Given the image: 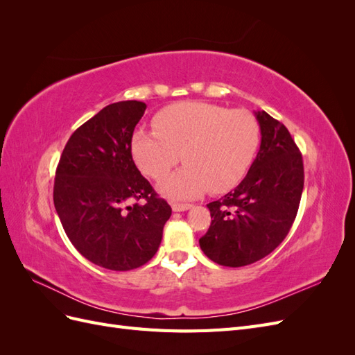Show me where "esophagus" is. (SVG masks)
<instances>
[{
	"instance_id": "esophagus-1",
	"label": "esophagus",
	"mask_w": 355,
	"mask_h": 355,
	"mask_svg": "<svg viewBox=\"0 0 355 355\" xmlns=\"http://www.w3.org/2000/svg\"><path fill=\"white\" fill-rule=\"evenodd\" d=\"M192 207V204H188V202H173L171 204V209H173V211H185V210H189Z\"/></svg>"
}]
</instances>
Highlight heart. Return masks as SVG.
<instances>
[{
  "label": "heart",
  "instance_id": "heart-1",
  "mask_svg": "<svg viewBox=\"0 0 355 355\" xmlns=\"http://www.w3.org/2000/svg\"><path fill=\"white\" fill-rule=\"evenodd\" d=\"M154 127L157 132H135L132 155L145 175L159 179L182 154L187 166L159 184L171 198L222 194L237 187L261 145V127L252 112L207 102L167 106L155 115Z\"/></svg>",
  "mask_w": 355,
  "mask_h": 355
}]
</instances>
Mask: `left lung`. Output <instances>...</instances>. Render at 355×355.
Here are the masks:
<instances>
[{
  "label": "left lung",
  "mask_w": 355,
  "mask_h": 355,
  "mask_svg": "<svg viewBox=\"0 0 355 355\" xmlns=\"http://www.w3.org/2000/svg\"><path fill=\"white\" fill-rule=\"evenodd\" d=\"M261 148L249 173L234 191L209 202L211 223L200 239L209 259L244 266L270 254L295 222L304 191V161L284 124L254 112Z\"/></svg>",
  "instance_id": "1"
}]
</instances>
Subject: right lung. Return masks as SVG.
<instances>
[{
  "label": "right lung",
  "instance_id": "right-lung-1",
  "mask_svg": "<svg viewBox=\"0 0 355 355\" xmlns=\"http://www.w3.org/2000/svg\"><path fill=\"white\" fill-rule=\"evenodd\" d=\"M145 110L137 101L105 106L72 133L56 170L53 201L69 241L85 259L112 271L151 259L171 214L132 157Z\"/></svg>",
  "mask_w": 355,
  "mask_h": 355
}]
</instances>
